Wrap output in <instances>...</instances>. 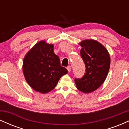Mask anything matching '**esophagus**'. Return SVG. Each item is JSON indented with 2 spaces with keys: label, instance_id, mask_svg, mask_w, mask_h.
<instances>
[{
  "label": "esophagus",
  "instance_id": "34e87169",
  "mask_svg": "<svg viewBox=\"0 0 129 129\" xmlns=\"http://www.w3.org/2000/svg\"><path fill=\"white\" fill-rule=\"evenodd\" d=\"M67 69L68 72H71V70H72V67H71L70 66H68L67 67Z\"/></svg>",
  "mask_w": 129,
  "mask_h": 129
}]
</instances>
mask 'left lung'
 I'll return each instance as SVG.
<instances>
[{
  "instance_id": "obj_1",
  "label": "left lung",
  "mask_w": 129,
  "mask_h": 129,
  "mask_svg": "<svg viewBox=\"0 0 129 129\" xmlns=\"http://www.w3.org/2000/svg\"><path fill=\"white\" fill-rule=\"evenodd\" d=\"M79 45L86 73L81 79H75V82L79 91L91 93L97 90L107 78L110 66V54L106 47L95 40H84Z\"/></svg>"
}]
</instances>
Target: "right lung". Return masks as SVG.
Returning <instances> with one entry per match:
<instances>
[{"instance_id":"obj_1","label":"right lung","mask_w":129,"mask_h":129,"mask_svg":"<svg viewBox=\"0 0 129 129\" xmlns=\"http://www.w3.org/2000/svg\"><path fill=\"white\" fill-rule=\"evenodd\" d=\"M54 45L39 41L28 51L23 58V75L28 85L41 93L50 92L59 80L68 73L60 66L59 57L54 53Z\"/></svg>"}]
</instances>
